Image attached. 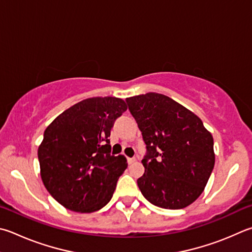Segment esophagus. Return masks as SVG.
Segmentation results:
<instances>
[{
	"label": "esophagus",
	"mask_w": 252,
	"mask_h": 252,
	"mask_svg": "<svg viewBox=\"0 0 252 252\" xmlns=\"http://www.w3.org/2000/svg\"><path fill=\"white\" fill-rule=\"evenodd\" d=\"M136 161L135 159V158H127V163L129 164H132V163H134Z\"/></svg>",
	"instance_id": "34e87169"
}]
</instances>
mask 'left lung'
<instances>
[{"label": "left lung", "instance_id": "8db88e82", "mask_svg": "<svg viewBox=\"0 0 252 252\" xmlns=\"http://www.w3.org/2000/svg\"><path fill=\"white\" fill-rule=\"evenodd\" d=\"M148 153L138 180L142 195L158 207L181 209L197 199L215 165L214 139L200 119L167 95L126 98Z\"/></svg>", "mask_w": 252, "mask_h": 252}]
</instances>
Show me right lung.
<instances>
[{
	"mask_svg": "<svg viewBox=\"0 0 252 252\" xmlns=\"http://www.w3.org/2000/svg\"><path fill=\"white\" fill-rule=\"evenodd\" d=\"M126 109L120 98L85 99L46 127L37 151L40 177L65 208L94 213L110 202L127 163L123 155L110 154L108 138Z\"/></svg>",
	"mask_w": 252,
	"mask_h": 252,
	"instance_id": "right-lung-1",
	"label": "right lung"
}]
</instances>
